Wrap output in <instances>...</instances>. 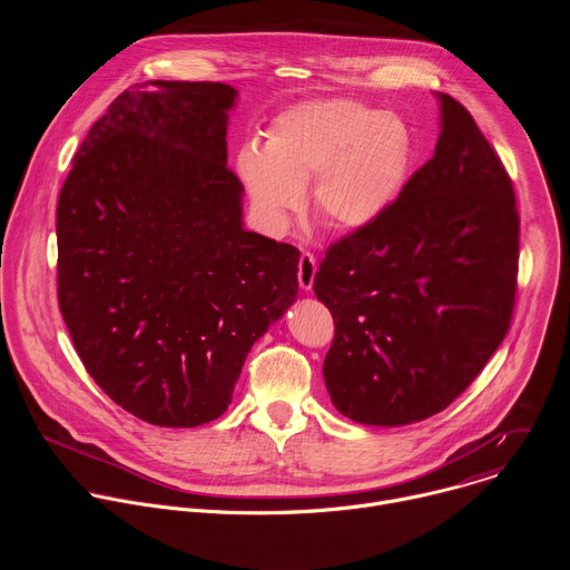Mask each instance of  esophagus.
<instances>
[{
    "instance_id": "esophagus-1",
    "label": "esophagus",
    "mask_w": 570,
    "mask_h": 570,
    "mask_svg": "<svg viewBox=\"0 0 570 570\" xmlns=\"http://www.w3.org/2000/svg\"><path fill=\"white\" fill-rule=\"evenodd\" d=\"M315 273H317V262L311 253H302L299 257V264H297V282H299V288L302 291H311L313 288V279H315Z\"/></svg>"
}]
</instances>
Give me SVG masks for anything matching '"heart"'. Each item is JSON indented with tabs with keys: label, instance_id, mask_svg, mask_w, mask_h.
I'll use <instances>...</instances> for the list:
<instances>
[{
	"label": "heart",
	"instance_id": "obj_1",
	"mask_svg": "<svg viewBox=\"0 0 570 570\" xmlns=\"http://www.w3.org/2000/svg\"><path fill=\"white\" fill-rule=\"evenodd\" d=\"M409 121L354 99L306 101L273 124L266 146L248 144L236 171L255 207L284 225L304 205L324 227L354 234L376 225L399 203L415 165Z\"/></svg>",
	"mask_w": 570,
	"mask_h": 570
}]
</instances>
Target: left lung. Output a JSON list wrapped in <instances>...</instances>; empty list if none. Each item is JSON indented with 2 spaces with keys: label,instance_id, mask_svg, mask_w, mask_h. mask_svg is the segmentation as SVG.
<instances>
[{
  "label": "left lung",
  "instance_id": "1",
  "mask_svg": "<svg viewBox=\"0 0 570 570\" xmlns=\"http://www.w3.org/2000/svg\"><path fill=\"white\" fill-rule=\"evenodd\" d=\"M435 99V155L387 216L330 248L313 279L336 322L324 385L341 415L367 426H405L444 411L512 320V183L469 110L449 95Z\"/></svg>",
  "mask_w": 570,
  "mask_h": 570
}]
</instances>
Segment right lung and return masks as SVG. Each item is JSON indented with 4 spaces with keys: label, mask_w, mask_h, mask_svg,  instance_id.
<instances>
[{
    "label": "right lung",
    "mask_w": 570,
    "mask_h": 570,
    "mask_svg": "<svg viewBox=\"0 0 570 570\" xmlns=\"http://www.w3.org/2000/svg\"><path fill=\"white\" fill-rule=\"evenodd\" d=\"M225 83L150 80L80 144L56 209L58 304L99 387L194 429L232 403L253 345L297 299L299 250L243 227Z\"/></svg>",
    "instance_id": "add662e5"
}]
</instances>
